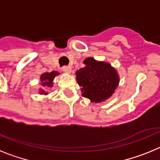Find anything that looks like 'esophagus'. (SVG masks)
Segmentation results:
<instances>
[{
    "label": "esophagus",
    "mask_w": 160,
    "mask_h": 160,
    "mask_svg": "<svg viewBox=\"0 0 160 160\" xmlns=\"http://www.w3.org/2000/svg\"><path fill=\"white\" fill-rule=\"evenodd\" d=\"M71 67L70 66H63L62 70L63 72H65L66 73H71Z\"/></svg>",
    "instance_id": "34e87169"
}]
</instances>
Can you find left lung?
Returning <instances> with one entry per match:
<instances>
[{
	"mask_svg": "<svg viewBox=\"0 0 160 160\" xmlns=\"http://www.w3.org/2000/svg\"><path fill=\"white\" fill-rule=\"evenodd\" d=\"M83 63L84 67L75 73L78 83L82 87V95L94 103L108 99L119 83L117 70L110 63L93 58H87Z\"/></svg>",
	"mask_w": 160,
	"mask_h": 160,
	"instance_id": "left-lung-1",
	"label": "left lung"
}]
</instances>
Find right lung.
I'll use <instances>...</instances> for the list:
<instances>
[{"label": "right lung", "instance_id": "1", "mask_svg": "<svg viewBox=\"0 0 160 160\" xmlns=\"http://www.w3.org/2000/svg\"><path fill=\"white\" fill-rule=\"evenodd\" d=\"M59 73L58 71H53L50 73H42L40 77V82L41 85L45 88L47 87H53V79L55 78L56 76H58ZM39 94H48L47 92H46V90H44L42 88L39 89Z\"/></svg>", "mask_w": 160, "mask_h": 160}]
</instances>
